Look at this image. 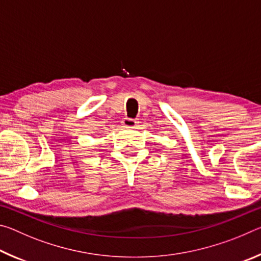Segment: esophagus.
I'll return each instance as SVG.
<instances>
[{
  "label": "esophagus",
  "mask_w": 261,
  "mask_h": 261,
  "mask_svg": "<svg viewBox=\"0 0 261 261\" xmlns=\"http://www.w3.org/2000/svg\"><path fill=\"white\" fill-rule=\"evenodd\" d=\"M122 123H123V125H124V127H127V129H135L138 121L134 120V118H124Z\"/></svg>",
  "instance_id": "34e87169"
}]
</instances>
